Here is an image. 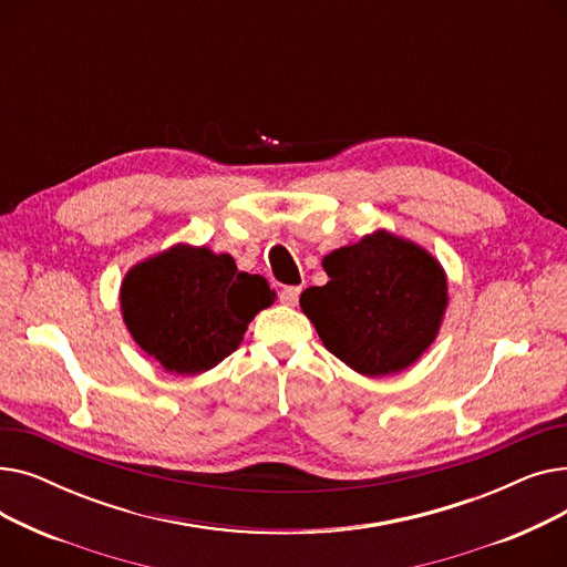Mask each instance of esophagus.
<instances>
[{
	"label": "esophagus",
	"mask_w": 567,
	"mask_h": 567,
	"mask_svg": "<svg viewBox=\"0 0 567 567\" xmlns=\"http://www.w3.org/2000/svg\"><path fill=\"white\" fill-rule=\"evenodd\" d=\"M301 296V287H282L280 289V301L285 306H296V301H299Z\"/></svg>",
	"instance_id": "34e87169"
}]
</instances>
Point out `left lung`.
Masks as SVG:
<instances>
[{
	"mask_svg": "<svg viewBox=\"0 0 567 567\" xmlns=\"http://www.w3.org/2000/svg\"><path fill=\"white\" fill-rule=\"evenodd\" d=\"M329 282L301 293V310L333 355L365 377L406 370L434 342L449 280L421 246L385 229L326 255Z\"/></svg>",
	"mask_w": 567,
	"mask_h": 567,
	"instance_id": "left-lung-1",
	"label": "left lung"
}]
</instances>
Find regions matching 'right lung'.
<instances>
[{"label":"right lung","instance_id":"right-lung-1","mask_svg":"<svg viewBox=\"0 0 567 567\" xmlns=\"http://www.w3.org/2000/svg\"><path fill=\"white\" fill-rule=\"evenodd\" d=\"M274 301L268 282L238 271L231 255L186 244L135 264L122 282L126 329L174 374L216 368L241 344L255 315Z\"/></svg>","mask_w":567,"mask_h":567}]
</instances>
